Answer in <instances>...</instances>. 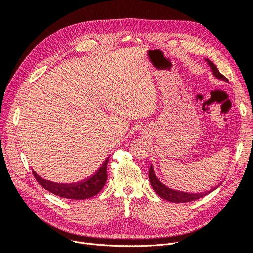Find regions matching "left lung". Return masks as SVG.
<instances>
[{
	"mask_svg": "<svg viewBox=\"0 0 253 253\" xmlns=\"http://www.w3.org/2000/svg\"><path fill=\"white\" fill-rule=\"evenodd\" d=\"M206 61H207V63H208L214 77H215L216 79L223 80L225 82H229V80L225 77V76L219 73L217 67L214 65L213 62H211V61L208 59H206ZM149 178H150L151 186H152L153 190L156 192V194L159 197H162L163 200H166L168 202H172V203H188L191 201H195V200H197V198H201L207 194L211 193L212 191H214L219 187V185H217L214 188L210 189L209 191H205V192H200V193H190V192H185V191H179V190L169 188L168 186L164 185V183L157 178V176L155 175L154 168H153L152 164H151L150 170H149Z\"/></svg>",
	"mask_w": 253,
	"mask_h": 253,
	"instance_id": "1",
	"label": "left lung"
}]
</instances>
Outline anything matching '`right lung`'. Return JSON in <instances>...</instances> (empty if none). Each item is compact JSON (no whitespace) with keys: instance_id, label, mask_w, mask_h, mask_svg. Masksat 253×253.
<instances>
[{"instance_id":"obj_1","label":"right lung","mask_w":253,"mask_h":253,"mask_svg":"<svg viewBox=\"0 0 253 253\" xmlns=\"http://www.w3.org/2000/svg\"><path fill=\"white\" fill-rule=\"evenodd\" d=\"M109 158H106L102 165L99 167V169L89 177L83 179L78 182L74 183H59L53 182L47 179L42 178L40 175H38L33 171L35 178L40 185L49 191L50 193L55 194L60 197L68 198V200H86L98 194L102 188L104 187L108 174H106V167H108Z\"/></svg>"}]
</instances>
